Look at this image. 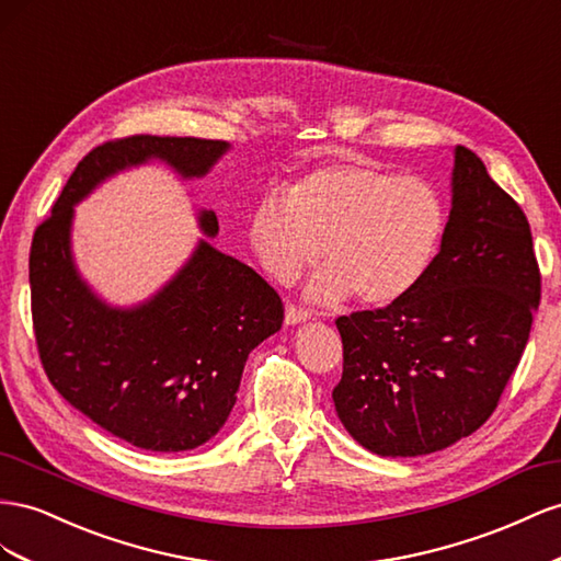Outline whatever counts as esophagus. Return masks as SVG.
I'll return each mask as SVG.
<instances>
[{
	"label": "esophagus",
	"instance_id": "34e87169",
	"mask_svg": "<svg viewBox=\"0 0 561 561\" xmlns=\"http://www.w3.org/2000/svg\"><path fill=\"white\" fill-rule=\"evenodd\" d=\"M310 319V312L308 310H302V308H298V306H286V314H284V322L286 324H300V322H308Z\"/></svg>",
	"mask_w": 561,
	"mask_h": 561
}]
</instances>
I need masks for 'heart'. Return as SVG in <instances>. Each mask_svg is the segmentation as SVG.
I'll return each instance as SVG.
<instances>
[{
    "label": "heart",
    "instance_id": "heart-1",
    "mask_svg": "<svg viewBox=\"0 0 561 561\" xmlns=\"http://www.w3.org/2000/svg\"><path fill=\"white\" fill-rule=\"evenodd\" d=\"M444 228L435 185L350 157L308 173L289 195L263 197L251 216V242L279 284H291L324 249L329 267L308 296L331 306L355 294L362 306L378 308L425 277Z\"/></svg>",
    "mask_w": 561,
    "mask_h": 561
}]
</instances>
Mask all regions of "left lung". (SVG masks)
Returning a JSON list of instances; mask_svg holds the SVG:
<instances>
[{
    "mask_svg": "<svg viewBox=\"0 0 561 561\" xmlns=\"http://www.w3.org/2000/svg\"><path fill=\"white\" fill-rule=\"evenodd\" d=\"M442 249L386 308L335 319L343 376L333 404L378 456H425L482 427L529 341L540 270L529 220L482 159L458 146Z\"/></svg>",
    "mask_w": 561,
    "mask_h": 561,
    "instance_id": "8db88e82",
    "label": "left lung"
}]
</instances>
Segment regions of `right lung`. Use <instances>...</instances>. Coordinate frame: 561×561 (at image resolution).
<instances>
[{
    "mask_svg": "<svg viewBox=\"0 0 561 561\" xmlns=\"http://www.w3.org/2000/svg\"><path fill=\"white\" fill-rule=\"evenodd\" d=\"M230 146L209 138L129 136L93 148L32 237L30 300L39 359L68 404L146 451H187L226 425L249 352L279 331V294L249 265L199 242L162 291L110 308L79 279L72 206L107 175L162 159L183 179L209 171ZM214 237L218 218L199 214Z\"/></svg>",
    "mask_w": 561,
    "mask_h": 561,
    "instance_id": "add662e5",
    "label": "right lung"
}]
</instances>
